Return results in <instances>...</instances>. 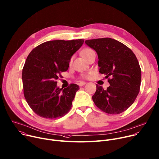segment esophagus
I'll return each mask as SVG.
<instances>
[{"label": "esophagus", "mask_w": 159, "mask_h": 159, "mask_svg": "<svg viewBox=\"0 0 159 159\" xmlns=\"http://www.w3.org/2000/svg\"><path fill=\"white\" fill-rule=\"evenodd\" d=\"M85 84H87V83H86V82L81 81V82H80V83H79V86H80V87H82V86H83V85H84Z\"/></svg>", "instance_id": "1"}]
</instances>
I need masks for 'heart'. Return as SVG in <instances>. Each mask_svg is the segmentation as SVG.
Wrapping results in <instances>:
<instances>
[{
	"instance_id": "b5f03b06",
	"label": "heart",
	"mask_w": 159,
	"mask_h": 159,
	"mask_svg": "<svg viewBox=\"0 0 159 159\" xmlns=\"http://www.w3.org/2000/svg\"><path fill=\"white\" fill-rule=\"evenodd\" d=\"M93 51L92 50H91V49H89V48H87V49H84V50H83V51H82V52H81V55H82V56L86 59V58L92 53V52H93ZM72 61V57L70 59V62H71ZM91 74V73H90ZM90 75H86V76H84V78H89V76H90Z\"/></svg>"
}]
</instances>
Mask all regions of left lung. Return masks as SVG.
<instances>
[{"instance_id": "obj_1", "label": "left lung", "mask_w": 159, "mask_h": 159, "mask_svg": "<svg viewBox=\"0 0 159 159\" xmlns=\"http://www.w3.org/2000/svg\"><path fill=\"white\" fill-rule=\"evenodd\" d=\"M84 43L96 51L99 72L106 75L110 84L106 90L96 84L93 102L108 114L125 111L135 101L140 90L141 70L135 54L127 46L111 38Z\"/></svg>"}]
</instances>
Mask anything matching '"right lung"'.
Listing matches in <instances>:
<instances>
[{
	"instance_id": "add662e5",
	"label": "right lung",
	"mask_w": 159,
	"mask_h": 159,
	"mask_svg": "<svg viewBox=\"0 0 159 159\" xmlns=\"http://www.w3.org/2000/svg\"><path fill=\"white\" fill-rule=\"evenodd\" d=\"M83 43V39L46 41L29 53L23 67L22 81L24 97L35 114L53 119L70 111L80 87L71 83L62 90L57 87L56 80L67 70L71 57Z\"/></svg>"
}]
</instances>
